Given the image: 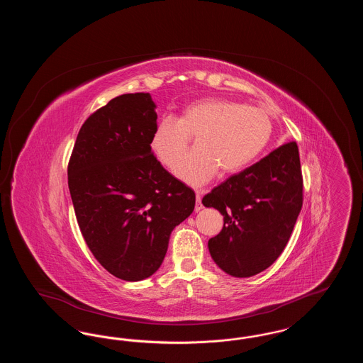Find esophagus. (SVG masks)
I'll use <instances>...</instances> for the list:
<instances>
[{
    "label": "esophagus",
    "mask_w": 363,
    "mask_h": 363,
    "mask_svg": "<svg viewBox=\"0 0 363 363\" xmlns=\"http://www.w3.org/2000/svg\"><path fill=\"white\" fill-rule=\"evenodd\" d=\"M203 209V204H201V193L200 190H196V206H194V211L199 212Z\"/></svg>",
    "instance_id": "esophagus-1"
}]
</instances>
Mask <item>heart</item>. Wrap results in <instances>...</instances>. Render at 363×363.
<instances>
[{"mask_svg":"<svg viewBox=\"0 0 363 363\" xmlns=\"http://www.w3.org/2000/svg\"><path fill=\"white\" fill-rule=\"evenodd\" d=\"M272 135V121L259 107L207 98L188 104L181 118L163 117L156 123L151 147L160 162L173 167L187 149L189 138L196 147L174 169L184 182L200 186L222 174L241 172L265 148Z\"/></svg>","mask_w":363,"mask_h":363,"instance_id":"b5f03b06","label":"heart"}]
</instances>
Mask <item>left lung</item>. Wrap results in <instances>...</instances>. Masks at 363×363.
I'll use <instances>...</instances> for the list:
<instances>
[{
    "label": "left lung",
    "instance_id": "8db88e82",
    "mask_svg": "<svg viewBox=\"0 0 363 363\" xmlns=\"http://www.w3.org/2000/svg\"><path fill=\"white\" fill-rule=\"evenodd\" d=\"M302 172L295 141L280 145L203 197L223 215L222 231L208 241L225 274L257 275L284 250L302 208Z\"/></svg>",
    "mask_w": 363,
    "mask_h": 363
}]
</instances>
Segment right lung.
<instances>
[{
    "instance_id": "right-lung-1",
    "label": "right lung",
    "mask_w": 363,
    "mask_h": 363,
    "mask_svg": "<svg viewBox=\"0 0 363 363\" xmlns=\"http://www.w3.org/2000/svg\"><path fill=\"white\" fill-rule=\"evenodd\" d=\"M150 94H123L83 123L68 164L76 219L106 271L126 281L154 275L194 191L151 150L157 114Z\"/></svg>"
}]
</instances>
